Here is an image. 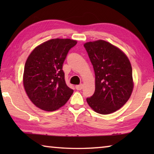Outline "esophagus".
<instances>
[{
	"label": "esophagus",
	"instance_id": "1",
	"mask_svg": "<svg viewBox=\"0 0 154 154\" xmlns=\"http://www.w3.org/2000/svg\"><path fill=\"white\" fill-rule=\"evenodd\" d=\"M75 88H76V89L77 90H81L82 89H83V84H80V85H77L75 86Z\"/></svg>",
	"mask_w": 154,
	"mask_h": 154
}]
</instances>
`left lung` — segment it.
<instances>
[{"instance_id":"obj_1","label":"left lung","mask_w":154,"mask_h":154,"mask_svg":"<svg viewBox=\"0 0 154 154\" xmlns=\"http://www.w3.org/2000/svg\"><path fill=\"white\" fill-rule=\"evenodd\" d=\"M95 72V91L86 100L96 113L116 111L128 100L133 90L132 70L128 57L103 40L84 44Z\"/></svg>"}]
</instances>
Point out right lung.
I'll return each instance as SVG.
<instances>
[{"mask_svg": "<svg viewBox=\"0 0 154 154\" xmlns=\"http://www.w3.org/2000/svg\"><path fill=\"white\" fill-rule=\"evenodd\" d=\"M69 38L49 40L35 48L26 62L23 83L32 103L47 111L64 105L73 93L62 70L68 52L77 44Z\"/></svg>", "mask_w": 154, "mask_h": 154, "instance_id": "obj_1", "label": "right lung"}]
</instances>
